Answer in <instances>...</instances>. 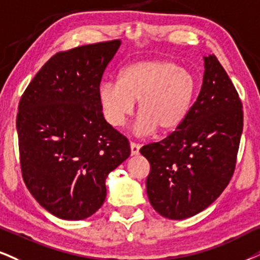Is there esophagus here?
Instances as JSON below:
<instances>
[{"instance_id":"1","label":"esophagus","mask_w":260,"mask_h":260,"mask_svg":"<svg viewBox=\"0 0 260 260\" xmlns=\"http://www.w3.org/2000/svg\"><path fill=\"white\" fill-rule=\"evenodd\" d=\"M130 148H131V154L137 155L140 153L141 145H140V143H136V142H131L130 143Z\"/></svg>"}]
</instances>
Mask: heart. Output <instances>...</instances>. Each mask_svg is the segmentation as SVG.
<instances>
[{
    "instance_id": "1",
    "label": "heart",
    "mask_w": 260,
    "mask_h": 260,
    "mask_svg": "<svg viewBox=\"0 0 260 260\" xmlns=\"http://www.w3.org/2000/svg\"><path fill=\"white\" fill-rule=\"evenodd\" d=\"M197 88V79L187 69L165 60H147L125 67L119 83H102L99 104L105 120L120 127L139 101L140 133L149 134L156 127L168 133L177 129L187 118Z\"/></svg>"
}]
</instances>
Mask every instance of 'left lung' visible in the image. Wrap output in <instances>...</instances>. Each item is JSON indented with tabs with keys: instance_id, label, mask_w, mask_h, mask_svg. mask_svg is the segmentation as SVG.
<instances>
[{
	"instance_id": "obj_1",
	"label": "left lung",
	"mask_w": 260,
	"mask_h": 260,
	"mask_svg": "<svg viewBox=\"0 0 260 260\" xmlns=\"http://www.w3.org/2000/svg\"><path fill=\"white\" fill-rule=\"evenodd\" d=\"M242 102L216 55L205 57L197 101L168 137L140 149L149 161L147 194L160 216L184 219L210 206L235 171Z\"/></svg>"
}]
</instances>
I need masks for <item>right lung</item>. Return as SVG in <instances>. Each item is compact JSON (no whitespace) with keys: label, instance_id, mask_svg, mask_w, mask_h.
Wrapping results in <instances>:
<instances>
[{"label":"right lung","instance_id":"obj_1","mask_svg":"<svg viewBox=\"0 0 260 260\" xmlns=\"http://www.w3.org/2000/svg\"><path fill=\"white\" fill-rule=\"evenodd\" d=\"M119 46L113 40L56 53L19 102L22 179L59 218L94 214L106 199L107 175L130 155L129 140L105 120L99 104L102 76Z\"/></svg>","mask_w":260,"mask_h":260}]
</instances>
